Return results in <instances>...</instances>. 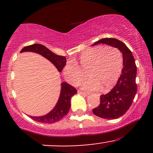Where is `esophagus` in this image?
<instances>
[{"label":"esophagus","mask_w":153,"mask_h":153,"mask_svg":"<svg viewBox=\"0 0 153 153\" xmlns=\"http://www.w3.org/2000/svg\"><path fill=\"white\" fill-rule=\"evenodd\" d=\"M78 94H80L82 95V96H88V94H87V93L82 92V91H78Z\"/></svg>","instance_id":"34e87169"}]
</instances>
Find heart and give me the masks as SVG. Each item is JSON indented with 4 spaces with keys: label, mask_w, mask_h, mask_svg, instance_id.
I'll return each instance as SVG.
<instances>
[{
    "label": "heart",
    "mask_w": 153,
    "mask_h": 153,
    "mask_svg": "<svg viewBox=\"0 0 153 153\" xmlns=\"http://www.w3.org/2000/svg\"><path fill=\"white\" fill-rule=\"evenodd\" d=\"M122 62V52L116 47H93L82 52L78 60L67 63L63 68V75L71 85L76 86L84 80L87 73L91 79L83 82L82 88L97 91L101 87L106 91L117 82Z\"/></svg>",
    "instance_id": "obj_1"
}]
</instances>
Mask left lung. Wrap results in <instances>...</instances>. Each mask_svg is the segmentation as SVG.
Wrapping results in <instances>:
<instances>
[{
  "instance_id": "left-lung-1",
  "label": "left lung",
  "mask_w": 153,
  "mask_h": 153,
  "mask_svg": "<svg viewBox=\"0 0 153 153\" xmlns=\"http://www.w3.org/2000/svg\"><path fill=\"white\" fill-rule=\"evenodd\" d=\"M106 44L118 48L123 57V68L120 77L112 90L100 96V104L93 113L103 119H114L127 111L134 100L137 86L136 84L137 67L132 53L122 42L114 38H104L92 45Z\"/></svg>"
}]
</instances>
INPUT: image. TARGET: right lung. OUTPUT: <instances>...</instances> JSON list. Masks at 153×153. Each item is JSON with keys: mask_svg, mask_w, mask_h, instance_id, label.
<instances>
[{"mask_svg": "<svg viewBox=\"0 0 153 153\" xmlns=\"http://www.w3.org/2000/svg\"><path fill=\"white\" fill-rule=\"evenodd\" d=\"M32 52L41 54L44 57L50 61L56 67L59 72L62 71L66 65V57L64 56H59L54 54L48 48L42 45L34 44L25 47L21 50L20 52ZM77 93V90L74 87L69 85L65 82L61 83L60 95L57 103H56L54 108L47 114L46 115L41 117H31L29 116L33 120L38 122L45 123V124H52L57 122L68 114L71 108V99L72 96Z\"/></svg>", "mask_w": 153, "mask_h": 153, "instance_id": "right-lung-1", "label": "right lung"}]
</instances>
